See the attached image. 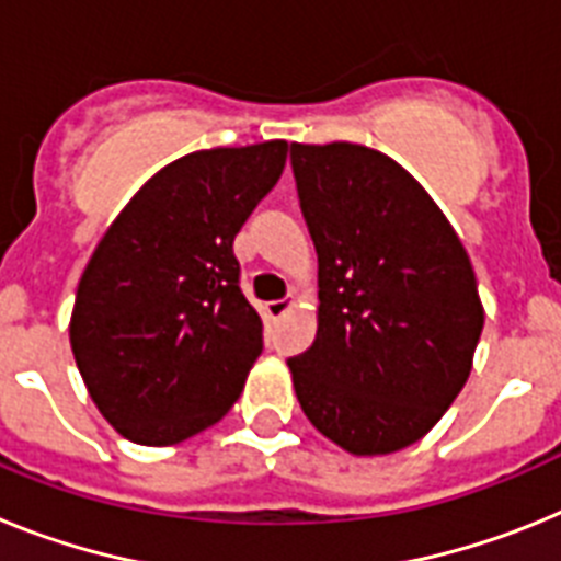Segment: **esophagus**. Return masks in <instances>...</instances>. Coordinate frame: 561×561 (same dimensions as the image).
Returning <instances> with one entry per match:
<instances>
[{
	"mask_svg": "<svg viewBox=\"0 0 561 561\" xmlns=\"http://www.w3.org/2000/svg\"><path fill=\"white\" fill-rule=\"evenodd\" d=\"M291 306H295V300H291V297H284V300H270L264 309H266V317H270V320H277V317H284Z\"/></svg>",
	"mask_w": 561,
	"mask_h": 561,
	"instance_id": "esophagus-1",
	"label": "esophagus"
}]
</instances>
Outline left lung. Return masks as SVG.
Returning <instances> with one entry per match:
<instances>
[{
    "label": "left lung",
    "mask_w": 561,
    "mask_h": 561,
    "mask_svg": "<svg viewBox=\"0 0 561 561\" xmlns=\"http://www.w3.org/2000/svg\"><path fill=\"white\" fill-rule=\"evenodd\" d=\"M317 250V336L289 359L306 419L351 455H390L438 424L483 331L472 261L388 153L291 142Z\"/></svg>",
    "instance_id": "8db88e82"
}]
</instances>
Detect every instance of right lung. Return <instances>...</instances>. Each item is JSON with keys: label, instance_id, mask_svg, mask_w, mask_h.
<instances>
[{"label": "right lung", "instance_id": "1", "mask_svg": "<svg viewBox=\"0 0 561 561\" xmlns=\"http://www.w3.org/2000/svg\"><path fill=\"white\" fill-rule=\"evenodd\" d=\"M286 140L205 148L157 171L78 280L69 342L123 438L171 447L225 419L264 348L238 286V230L275 187Z\"/></svg>", "mask_w": 561, "mask_h": 561}]
</instances>
